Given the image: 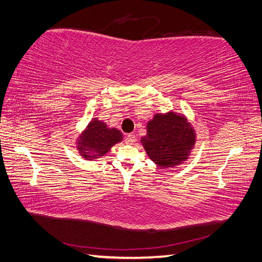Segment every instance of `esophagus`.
Listing matches in <instances>:
<instances>
[{
    "label": "esophagus",
    "instance_id": "1",
    "mask_svg": "<svg viewBox=\"0 0 262 262\" xmlns=\"http://www.w3.org/2000/svg\"><path fill=\"white\" fill-rule=\"evenodd\" d=\"M125 142L127 143V144H133L136 142V136L135 135H127L126 137H125Z\"/></svg>",
    "mask_w": 262,
    "mask_h": 262
}]
</instances>
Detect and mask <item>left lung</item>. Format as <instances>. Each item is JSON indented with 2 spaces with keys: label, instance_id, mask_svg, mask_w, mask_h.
<instances>
[{
  "label": "left lung",
  "instance_id": "1",
  "mask_svg": "<svg viewBox=\"0 0 262 262\" xmlns=\"http://www.w3.org/2000/svg\"><path fill=\"white\" fill-rule=\"evenodd\" d=\"M195 141L194 127L184 115L175 112L157 113L147 123V135L141 138L149 158L160 168L183 164Z\"/></svg>",
  "mask_w": 262,
  "mask_h": 262
}]
</instances>
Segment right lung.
<instances>
[{
  "label": "right lung",
  "instance_id": "add662e5",
  "mask_svg": "<svg viewBox=\"0 0 262 262\" xmlns=\"http://www.w3.org/2000/svg\"><path fill=\"white\" fill-rule=\"evenodd\" d=\"M122 132L108 127L103 121L93 119L77 139L76 148L86 160H94L106 155L114 144L122 141Z\"/></svg>",
  "mask_w": 262,
  "mask_h": 262
}]
</instances>
